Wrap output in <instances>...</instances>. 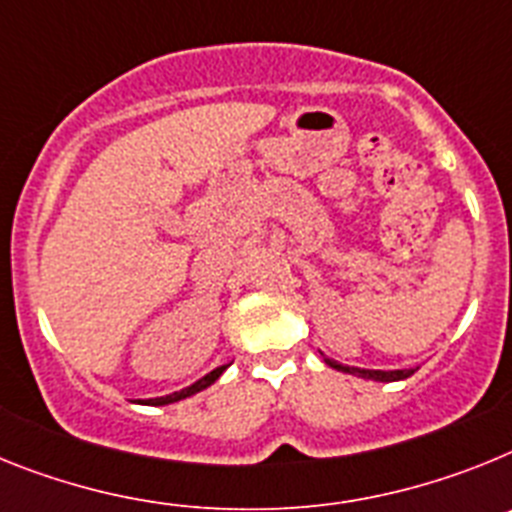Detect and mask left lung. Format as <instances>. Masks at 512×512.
I'll list each match as a JSON object with an SVG mask.
<instances>
[{
  "label": "left lung",
  "mask_w": 512,
  "mask_h": 512,
  "mask_svg": "<svg viewBox=\"0 0 512 512\" xmlns=\"http://www.w3.org/2000/svg\"><path fill=\"white\" fill-rule=\"evenodd\" d=\"M324 363H327V366H330V368H335V371L353 373V376H361V379L384 381V384H389V381H402V379H407V376H412V373L417 371V368H399V371H373V368L342 366V363L332 361V358H327V355H324Z\"/></svg>",
  "instance_id": "obj_1"
}]
</instances>
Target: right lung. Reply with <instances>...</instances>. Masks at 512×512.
Instances as JSON below:
<instances>
[{
    "label": "right lung",
    "instance_id": "1",
    "mask_svg": "<svg viewBox=\"0 0 512 512\" xmlns=\"http://www.w3.org/2000/svg\"><path fill=\"white\" fill-rule=\"evenodd\" d=\"M226 368H229V363H226V366L213 368L211 373H206V376H203V379H198V381H195V384L185 386V389H180V391H172V394H167V397H157V399H144V402H141V404H151V407H162V404H172V402H180V399H188V397H193V394H198V391L208 389V386H211L213 381L219 379L221 373L226 371Z\"/></svg>",
    "mask_w": 512,
    "mask_h": 512
}]
</instances>
